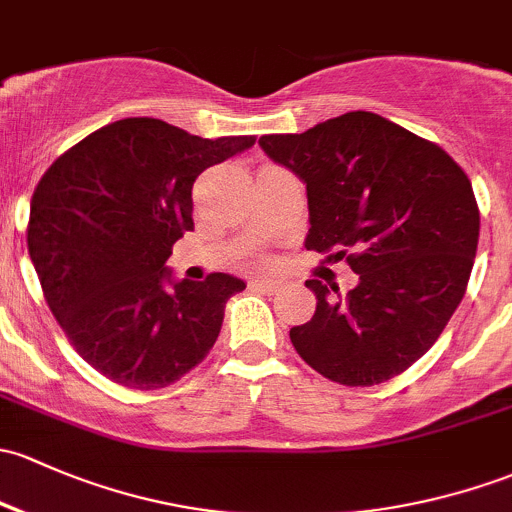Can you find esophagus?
Wrapping results in <instances>:
<instances>
[{
    "instance_id": "obj_1",
    "label": "esophagus",
    "mask_w": 512,
    "mask_h": 512,
    "mask_svg": "<svg viewBox=\"0 0 512 512\" xmlns=\"http://www.w3.org/2000/svg\"><path fill=\"white\" fill-rule=\"evenodd\" d=\"M255 284L257 289H260V292H265V294H274L279 289V282L277 279H267V277H260V279H255Z\"/></svg>"
}]
</instances>
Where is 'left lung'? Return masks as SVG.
Segmentation results:
<instances>
[{
	"label": "left lung",
	"instance_id": "1",
	"mask_svg": "<svg viewBox=\"0 0 512 512\" xmlns=\"http://www.w3.org/2000/svg\"><path fill=\"white\" fill-rule=\"evenodd\" d=\"M262 152L306 184V250L351 265L341 297L319 279L294 348L333 383L368 387L422 358L461 304L478 247L469 176L427 139L375 112H346L301 134H265Z\"/></svg>",
	"mask_w": 512,
	"mask_h": 512
}]
</instances>
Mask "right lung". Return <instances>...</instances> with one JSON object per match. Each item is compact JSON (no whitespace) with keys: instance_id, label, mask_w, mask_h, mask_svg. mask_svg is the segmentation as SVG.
<instances>
[{"instance_id":"right-lung-1","label":"right lung","mask_w":512,"mask_h":512,"mask_svg":"<svg viewBox=\"0 0 512 512\" xmlns=\"http://www.w3.org/2000/svg\"><path fill=\"white\" fill-rule=\"evenodd\" d=\"M255 137L203 139L154 117H127L88 134L41 176L26 242L66 336L98 373L157 390L196 368L218 338L240 277L174 279L166 260L193 228L201 171Z\"/></svg>"}]
</instances>
